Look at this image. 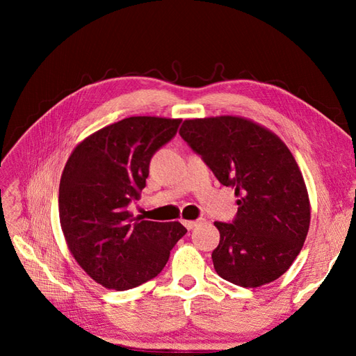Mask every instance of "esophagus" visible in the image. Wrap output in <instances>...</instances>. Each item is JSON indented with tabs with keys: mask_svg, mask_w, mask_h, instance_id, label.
<instances>
[{
	"mask_svg": "<svg viewBox=\"0 0 356 356\" xmlns=\"http://www.w3.org/2000/svg\"><path fill=\"white\" fill-rule=\"evenodd\" d=\"M202 221L200 220H196V221H190V220H182V224H184L186 225V227L188 229V230H191L193 227H196V225L197 224H200Z\"/></svg>",
	"mask_w": 356,
	"mask_h": 356,
	"instance_id": "esophagus-1",
	"label": "esophagus"
}]
</instances>
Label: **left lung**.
<instances>
[{
    "mask_svg": "<svg viewBox=\"0 0 356 356\" xmlns=\"http://www.w3.org/2000/svg\"><path fill=\"white\" fill-rule=\"evenodd\" d=\"M179 135L238 196L232 222L215 221L217 273L234 285L257 288L282 276L300 254L310 224L303 175L282 139L236 115L184 120Z\"/></svg>",
    "mask_w": 356,
    "mask_h": 356,
    "instance_id": "left-lung-1",
    "label": "left lung"
}]
</instances>
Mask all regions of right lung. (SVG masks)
I'll use <instances>...</instances> for the list:
<instances>
[{
    "instance_id": "right-lung-1",
    "label": "right lung",
    "mask_w": 356,
    "mask_h": 356,
    "mask_svg": "<svg viewBox=\"0 0 356 356\" xmlns=\"http://www.w3.org/2000/svg\"><path fill=\"white\" fill-rule=\"evenodd\" d=\"M181 118L138 115L81 141L63 168L59 220L75 261L93 281L124 291L156 277L187 233L178 221L134 218L149 160L175 136Z\"/></svg>"
}]
</instances>
